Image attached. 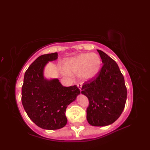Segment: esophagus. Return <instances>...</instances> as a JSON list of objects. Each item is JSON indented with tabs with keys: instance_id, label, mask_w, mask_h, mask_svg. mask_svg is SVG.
<instances>
[{
	"instance_id": "1",
	"label": "esophagus",
	"mask_w": 150,
	"mask_h": 150,
	"mask_svg": "<svg viewBox=\"0 0 150 150\" xmlns=\"http://www.w3.org/2000/svg\"><path fill=\"white\" fill-rule=\"evenodd\" d=\"M77 87L78 88V89H79L80 90V91H81V88H82V84L81 83H78L77 84Z\"/></svg>"
}]
</instances>
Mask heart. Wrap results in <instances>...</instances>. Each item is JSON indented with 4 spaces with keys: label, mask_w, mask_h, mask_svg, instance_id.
<instances>
[{
    "label": "heart",
    "mask_w": 150,
    "mask_h": 150,
    "mask_svg": "<svg viewBox=\"0 0 150 150\" xmlns=\"http://www.w3.org/2000/svg\"><path fill=\"white\" fill-rule=\"evenodd\" d=\"M101 60L96 53H81L66 60L64 64V74L66 76L77 75L81 80L88 81L99 72Z\"/></svg>",
    "instance_id": "heart-1"
}]
</instances>
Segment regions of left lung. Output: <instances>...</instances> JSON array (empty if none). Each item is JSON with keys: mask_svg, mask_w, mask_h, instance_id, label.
<instances>
[{"mask_svg": "<svg viewBox=\"0 0 150 150\" xmlns=\"http://www.w3.org/2000/svg\"><path fill=\"white\" fill-rule=\"evenodd\" d=\"M103 66L94 78L83 84L81 93L89 99L87 120L94 127L113 123L122 113L127 97L124 77L116 62L97 50Z\"/></svg>", "mask_w": 150, "mask_h": 150, "instance_id": "8db88e82", "label": "left lung"}]
</instances>
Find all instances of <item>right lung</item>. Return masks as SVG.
Here are the masks:
<instances>
[{
  "mask_svg": "<svg viewBox=\"0 0 150 150\" xmlns=\"http://www.w3.org/2000/svg\"><path fill=\"white\" fill-rule=\"evenodd\" d=\"M57 58V52L36 58L26 70L22 87V103L28 117L38 127L48 130L67 124L66 108L80 93L75 85L64 87L58 78L44 77L47 63Z\"/></svg>",
  "mask_w": 150,
  "mask_h": 150,
  "instance_id": "1",
  "label": "right lung"
}]
</instances>
